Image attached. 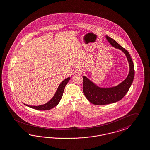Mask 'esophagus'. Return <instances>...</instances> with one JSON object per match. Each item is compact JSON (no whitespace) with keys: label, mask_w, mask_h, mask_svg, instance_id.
<instances>
[{"label":"esophagus","mask_w":150,"mask_h":150,"mask_svg":"<svg viewBox=\"0 0 150 150\" xmlns=\"http://www.w3.org/2000/svg\"><path fill=\"white\" fill-rule=\"evenodd\" d=\"M84 72L83 71H82V70H79V73L80 74H83Z\"/></svg>","instance_id":"esophagus-1"}]
</instances>
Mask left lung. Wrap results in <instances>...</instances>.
<instances>
[{
  "label": "left lung",
  "instance_id": "obj_1",
  "mask_svg": "<svg viewBox=\"0 0 150 150\" xmlns=\"http://www.w3.org/2000/svg\"><path fill=\"white\" fill-rule=\"evenodd\" d=\"M107 41L111 45L120 50L125 53L129 64V71L126 78L116 86L102 88L97 86L86 76L83 78V93L89 101L96 105H105L118 102L123 98L127 93L134 76V69L132 58L127 50L123 48L115 40L105 36Z\"/></svg>",
  "mask_w": 150,
  "mask_h": 150
}]
</instances>
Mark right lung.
Masks as SVG:
<instances>
[{"label": "right lung", "mask_w": 150, "mask_h": 150, "mask_svg": "<svg viewBox=\"0 0 150 150\" xmlns=\"http://www.w3.org/2000/svg\"><path fill=\"white\" fill-rule=\"evenodd\" d=\"M70 78H71L70 77L67 78L66 79H65L64 81H63L62 82L57 89L54 96L47 103H45L44 105H26L25 103H24V104L29 107L32 108L35 110H40V111L49 110L52 109V108L56 107V105L59 103L60 100H61L63 94V92H64V90L65 88V87H66L67 83L70 80Z\"/></svg>", "instance_id": "right-lung-1"}]
</instances>
